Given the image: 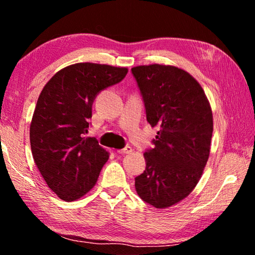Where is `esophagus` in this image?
<instances>
[{
	"instance_id": "1",
	"label": "esophagus",
	"mask_w": 255,
	"mask_h": 255,
	"mask_svg": "<svg viewBox=\"0 0 255 255\" xmlns=\"http://www.w3.org/2000/svg\"><path fill=\"white\" fill-rule=\"evenodd\" d=\"M132 152V148L130 147V146H126V147L123 148V149H118L117 153L118 154H129Z\"/></svg>"
}]
</instances>
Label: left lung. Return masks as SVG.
<instances>
[{"mask_svg":"<svg viewBox=\"0 0 255 255\" xmlns=\"http://www.w3.org/2000/svg\"><path fill=\"white\" fill-rule=\"evenodd\" d=\"M146 119L159 130L144 153L146 169L135 178L141 199L167 208L189 196L208 161L213 114L200 84L181 68L153 64L131 68Z\"/></svg>","mask_w":255,"mask_h":255,"instance_id":"left-lung-1","label":"left lung"}]
</instances>
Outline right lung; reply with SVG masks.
<instances>
[{
  "label": "right lung",
  "instance_id": "add662e5",
  "mask_svg": "<svg viewBox=\"0 0 255 255\" xmlns=\"http://www.w3.org/2000/svg\"><path fill=\"white\" fill-rule=\"evenodd\" d=\"M127 73L125 67L77 63L56 73L42 89L30 125V145L42 178L62 200L88 193L109 158L97 138L85 133L98 94Z\"/></svg>",
  "mask_w": 255,
  "mask_h": 255
}]
</instances>
